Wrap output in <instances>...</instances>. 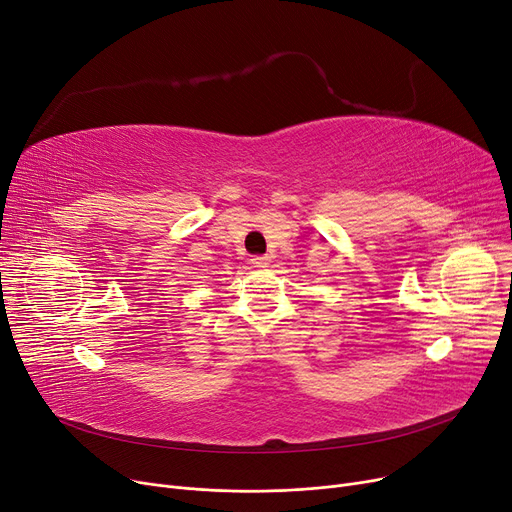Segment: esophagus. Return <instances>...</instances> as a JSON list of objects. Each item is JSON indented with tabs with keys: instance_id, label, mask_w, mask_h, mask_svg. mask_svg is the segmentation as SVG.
<instances>
[{
	"instance_id": "esophagus-1",
	"label": "esophagus",
	"mask_w": 512,
	"mask_h": 512,
	"mask_svg": "<svg viewBox=\"0 0 512 512\" xmlns=\"http://www.w3.org/2000/svg\"><path fill=\"white\" fill-rule=\"evenodd\" d=\"M270 261H272L270 255H255V257L251 259V263H253L255 267H267V265H270Z\"/></svg>"
}]
</instances>
